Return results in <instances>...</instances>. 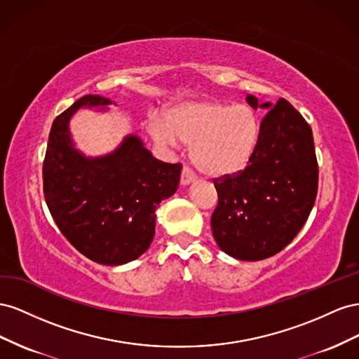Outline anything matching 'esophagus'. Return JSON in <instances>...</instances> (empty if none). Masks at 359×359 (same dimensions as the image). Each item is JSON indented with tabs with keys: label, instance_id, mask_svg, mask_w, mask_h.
Instances as JSON below:
<instances>
[{
	"label": "esophagus",
	"instance_id": "obj_1",
	"mask_svg": "<svg viewBox=\"0 0 359 359\" xmlns=\"http://www.w3.org/2000/svg\"><path fill=\"white\" fill-rule=\"evenodd\" d=\"M196 172H194V170L191 168V167H188V165H183V168H182V174H180V182H182V185H189L191 182H194L196 180Z\"/></svg>",
	"mask_w": 359,
	"mask_h": 359
}]
</instances>
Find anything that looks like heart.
<instances>
[{
	"label": "heart",
	"instance_id": "1",
	"mask_svg": "<svg viewBox=\"0 0 359 359\" xmlns=\"http://www.w3.org/2000/svg\"><path fill=\"white\" fill-rule=\"evenodd\" d=\"M165 123L150 118L151 137L163 147L192 144V159L208 176H231L251 162L260 138V117L245 104L185 102L165 111Z\"/></svg>",
	"mask_w": 359,
	"mask_h": 359
}]
</instances>
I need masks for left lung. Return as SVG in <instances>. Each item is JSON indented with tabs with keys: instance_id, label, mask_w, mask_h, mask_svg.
<instances>
[{
	"instance_id": "obj_1",
	"label": "left lung",
	"mask_w": 359,
	"mask_h": 359,
	"mask_svg": "<svg viewBox=\"0 0 359 359\" xmlns=\"http://www.w3.org/2000/svg\"><path fill=\"white\" fill-rule=\"evenodd\" d=\"M247 102L257 108V99ZM260 123L251 162L231 176L213 179L218 204L212 234L238 260H263L284 250L304 227L314 206L319 167L313 132L287 100L280 99Z\"/></svg>"
}]
</instances>
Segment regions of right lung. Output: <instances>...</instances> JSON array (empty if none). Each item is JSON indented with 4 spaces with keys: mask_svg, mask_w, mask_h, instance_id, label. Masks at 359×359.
Listing matches in <instances>:
<instances>
[{
    "mask_svg": "<svg viewBox=\"0 0 359 359\" xmlns=\"http://www.w3.org/2000/svg\"><path fill=\"white\" fill-rule=\"evenodd\" d=\"M88 95L53 123L43 161V194L63 236L87 259L116 266L138 259L155 236V210L176 192L182 163L151 156L137 137L108 156L86 159L72 147L69 118L76 109L109 105Z\"/></svg>",
    "mask_w": 359,
    "mask_h": 359,
    "instance_id": "add662e5",
    "label": "right lung"
}]
</instances>
